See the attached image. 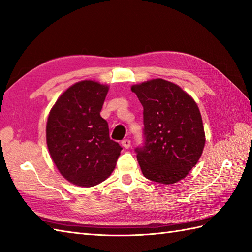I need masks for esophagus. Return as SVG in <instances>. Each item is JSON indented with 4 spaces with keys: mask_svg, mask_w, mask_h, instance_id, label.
I'll use <instances>...</instances> for the list:
<instances>
[{
    "mask_svg": "<svg viewBox=\"0 0 252 252\" xmlns=\"http://www.w3.org/2000/svg\"><path fill=\"white\" fill-rule=\"evenodd\" d=\"M121 144H122V146L125 147V148H126V149L131 147V141L127 140V138H126V140H123V141L121 142Z\"/></svg>",
    "mask_w": 252,
    "mask_h": 252,
    "instance_id": "esophagus-1",
    "label": "esophagus"
}]
</instances>
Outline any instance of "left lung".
Listing matches in <instances>:
<instances>
[{"label": "left lung", "instance_id": "8db88e82", "mask_svg": "<svg viewBox=\"0 0 252 252\" xmlns=\"http://www.w3.org/2000/svg\"><path fill=\"white\" fill-rule=\"evenodd\" d=\"M144 108V143L135 148L146 179L173 184L199 160L205 131L198 106L179 85L154 79L131 88Z\"/></svg>", "mask_w": 252, "mask_h": 252}]
</instances>
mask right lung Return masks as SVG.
I'll list each match as a JSON object with an SVG mask.
<instances>
[{"instance_id": "obj_1", "label": "right lung", "mask_w": 252, "mask_h": 252, "mask_svg": "<svg viewBox=\"0 0 252 252\" xmlns=\"http://www.w3.org/2000/svg\"><path fill=\"white\" fill-rule=\"evenodd\" d=\"M108 87L81 81L63 92L50 112L46 143L62 175L78 186L91 187L114 171L122 147L110 140L100 117Z\"/></svg>"}]
</instances>
